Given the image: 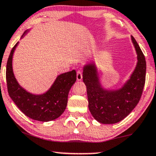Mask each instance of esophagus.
Here are the masks:
<instances>
[{
    "mask_svg": "<svg viewBox=\"0 0 156 156\" xmlns=\"http://www.w3.org/2000/svg\"><path fill=\"white\" fill-rule=\"evenodd\" d=\"M76 79L78 81L82 80V73L81 71H77V72H76Z\"/></svg>",
    "mask_w": 156,
    "mask_h": 156,
    "instance_id": "1",
    "label": "esophagus"
}]
</instances>
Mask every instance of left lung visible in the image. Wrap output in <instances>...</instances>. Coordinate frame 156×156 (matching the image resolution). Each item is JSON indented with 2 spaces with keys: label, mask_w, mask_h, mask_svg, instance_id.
I'll list each match as a JSON object with an SVG mask.
<instances>
[{
  "label": "left lung",
  "mask_w": 156,
  "mask_h": 156,
  "mask_svg": "<svg viewBox=\"0 0 156 156\" xmlns=\"http://www.w3.org/2000/svg\"><path fill=\"white\" fill-rule=\"evenodd\" d=\"M137 54V64L130 79L118 90H106L100 81L94 63L84 65L83 82L87 86L88 107L93 118L102 124H115L132 112L140 100L145 82L146 62L134 37L131 36Z\"/></svg>",
  "instance_id": "obj_1"
}]
</instances>
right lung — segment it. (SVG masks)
Listing matches in <instances>:
<instances>
[{
	"label": "right lung",
	"instance_id": "add662e5",
	"mask_svg": "<svg viewBox=\"0 0 156 156\" xmlns=\"http://www.w3.org/2000/svg\"><path fill=\"white\" fill-rule=\"evenodd\" d=\"M28 31L24 32L21 38ZM18 44L19 42L12 48L6 65V82L9 96L20 110L29 118L41 122L55 120L66 108L69 92L76 80V71L59 74L49 90L44 94H31L20 86L13 72V55Z\"/></svg>",
	"mask_w": 156,
	"mask_h": 156
}]
</instances>
